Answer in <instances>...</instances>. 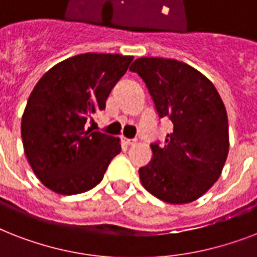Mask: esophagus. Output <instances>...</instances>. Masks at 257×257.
<instances>
[{
	"mask_svg": "<svg viewBox=\"0 0 257 257\" xmlns=\"http://www.w3.org/2000/svg\"><path fill=\"white\" fill-rule=\"evenodd\" d=\"M136 143V140H131V139H125V137H122V144L126 145V147H129V145H133Z\"/></svg>",
	"mask_w": 257,
	"mask_h": 257,
	"instance_id": "esophagus-1",
	"label": "esophagus"
}]
</instances>
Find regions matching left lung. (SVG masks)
<instances>
[{
    "label": "left lung",
    "mask_w": 257,
    "mask_h": 257,
    "mask_svg": "<svg viewBox=\"0 0 257 257\" xmlns=\"http://www.w3.org/2000/svg\"><path fill=\"white\" fill-rule=\"evenodd\" d=\"M136 72L160 117L173 124L165 144H151L153 157L140 168L143 187L169 204H187L205 193L221 175L228 151V116L215 85L185 62L140 57Z\"/></svg>",
    "instance_id": "1"
}]
</instances>
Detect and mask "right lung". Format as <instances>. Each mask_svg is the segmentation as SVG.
I'll use <instances>...</instances> for the list:
<instances>
[{
    "label": "right lung",
    "mask_w": 257,
    "mask_h": 257,
    "mask_svg": "<svg viewBox=\"0 0 257 257\" xmlns=\"http://www.w3.org/2000/svg\"><path fill=\"white\" fill-rule=\"evenodd\" d=\"M133 56L84 53L50 68L36 84L21 121L24 152L40 181L58 195H77L100 183L121 152L120 139L85 129L105 109Z\"/></svg>",
    "instance_id": "add662e5"
}]
</instances>
